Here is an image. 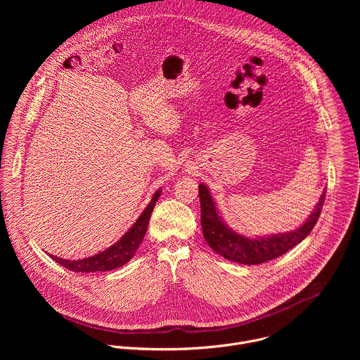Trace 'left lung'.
I'll return each instance as SVG.
<instances>
[{"label":"left lung","mask_w":360,"mask_h":360,"mask_svg":"<svg viewBox=\"0 0 360 360\" xmlns=\"http://www.w3.org/2000/svg\"><path fill=\"white\" fill-rule=\"evenodd\" d=\"M326 191L323 189L312 214L299 228L289 232H279L264 236H246L233 231L222 218L218 205L212 198L210 188L199 184L200 200V224L205 240L211 249L224 256L225 259L243 264L259 265L286 253L289 249L300 243L311 233L316 225L323 208Z\"/></svg>","instance_id":"8db88e82"}]
</instances>
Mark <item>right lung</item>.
<instances>
[{
  "label": "right lung",
  "mask_w": 360,
  "mask_h": 360,
  "mask_svg": "<svg viewBox=\"0 0 360 360\" xmlns=\"http://www.w3.org/2000/svg\"><path fill=\"white\" fill-rule=\"evenodd\" d=\"M161 192L162 189L160 188L155 193H153L152 199L146 205V208L141 212V215L132 224V226L122 235L120 240H117L108 249L102 250L96 255H92L89 258H84L78 261L57 258L54 255H49V258H53L57 264H60L61 266L72 272H107V271H114L117 268L124 266L134 258L135 252L142 243V239L148 229L150 214L153 211V207H155L158 198L161 196Z\"/></svg>",
  "instance_id": "right-lung-1"
}]
</instances>
